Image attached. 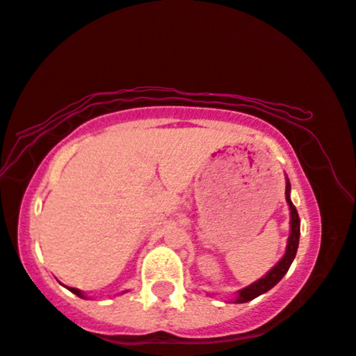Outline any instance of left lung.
I'll return each mask as SVG.
<instances>
[{"label": "left lung", "instance_id": "obj_1", "mask_svg": "<svg viewBox=\"0 0 356 356\" xmlns=\"http://www.w3.org/2000/svg\"><path fill=\"white\" fill-rule=\"evenodd\" d=\"M285 200H287L289 208H290V235L287 240V250H285L284 257L280 261L269 271L266 276L258 279L257 282H253L248 287L238 290V297L235 298V303H247L250 300L259 297V295L271 290L280 279L285 276V273L289 271L290 264H292L295 254H297L298 242H300V218L297 209H295L292 200H290V182L287 179L285 182Z\"/></svg>", "mask_w": 356, "mask_h": 356}]
</instances>
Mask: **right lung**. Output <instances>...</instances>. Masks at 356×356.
Wrapping results in <instances>:
<instances>
[{
  "mask_svg": "<svg viewBox=\"0 0 356 356\" xmlns=\"http://www.w3.org/2000/svg\"><path fill=\"white\" fill-rule=\"evenodd\" d=\"M67 289H69V290H71V292H72V293H76V295H77V297H80V298H83V297H85V295H83L82 292H80V290H79V289H74V287H67Z\"/></svg>",
  "mask_w": 356,
  "mask_h": 356,
  "instance_id": "add662e5",
  "label": "right lung"
}]
</instances>
